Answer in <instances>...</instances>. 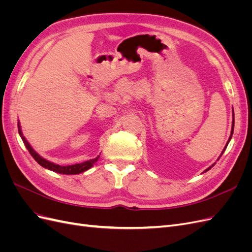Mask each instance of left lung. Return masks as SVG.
Listing matches in <instances>:
<instances>
[{"instance_id":"left-lung-1","label":"left lung","mask_w":252,"mask_h":252,"mask_svg":"<svg viewBox=\"0 0 252 252\" xmlns=\"http://www.w3.org/2000/svg\"><path fill=\"white\" fill-rule=\"evenodd\" d=\"M232 116H233V120H232V127H231V134H230V136H229V140H228V142H227V144H226V146H225V148H224V149H223V151H222V155H223V152H224V151H225V149H226V148H227V145H228V143H229V142H230V140H231V138H232V134H233V129H234V112H233V113H232ZM222 155H220V156H222ZM215 165H216V163H215V164H212V165H211V166H210V167H208V168H207V169H206V170H205V171H204V172H206V171H208V170H209V169H211V168H212V167H213V166H215Z\"/></svg>"}]
</instances>
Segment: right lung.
I'll list each match as a JSON object with an SVG mask.
<instances>
[{
  "mask_svg": "<svg viewBox=\"0 0 252 252\" xmlns=\"http://www.w3.org/2000/svg\"><path fill=\"white\" fill-rule=\"evenodd\" d=\"M18 126H19V133H20L21 138L23 140V143L25 144L26 148L28 149L29 154L32 155V157L42 167H44V168H46V169H49L51 171H55V172H58V173H62V174H78V173L84 172V171L88 170L89 168H91V167L94 166V164L97 161V158H100V156H97L96 158H94L93 159H89V161H86V162H84V163L74 164V165H68V166H61V165H58V164H55V163H51V162L47 161V159L43 158L40 155L36 154V152L33 150V148L30 146L29 143L27 142V140L24 138V136H23V133L21 131L20 125H18Z\"/></svg>",
  "mask_w": 252,
  "mask_h": 252,
  "instance_id": "obj_1",
  "label": "right lung"
}]
</instances>
